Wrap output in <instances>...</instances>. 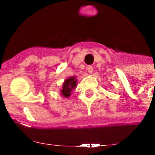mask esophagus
Listing matches in <instances>:
<instances>
[{
    "label": "esophagus",
    "mask_w": 155,
    "mask_h": 155,
    "mask_svg": "<svg viewBox=\"0 0 155 155\" xmlns=\"http://www.w3.org/2000/svg\"><path fill=\"white\" fill-rule=\"evenodd\" d=\"M87 70L89 74H92V73L93 72V67H92V66H88L87 68Z\"/></svg>",
    "instance_id": "esophagus-1"
}]
</instances>
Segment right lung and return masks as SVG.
I'll return each instance as SVG.
<instances>
[{
  "mask_svg": "<svg viewBox=\"0 0 155 155\" xmlns=\"http://www.w3.org/2000/svg\"><path fill=\"white\" fill-rule=\"evenodd\" d=\"M77 81L78 80H76L75 76H71L66 79L63 84V87L60 90L61 96L65 98H69L72 90L75 89V87H76Z\"/></svg>",
  "mask_w": 155,
  "mask_h": 155,
  "instance_id": "obj_1",
  "label": "right lung"
}]
</instances>
